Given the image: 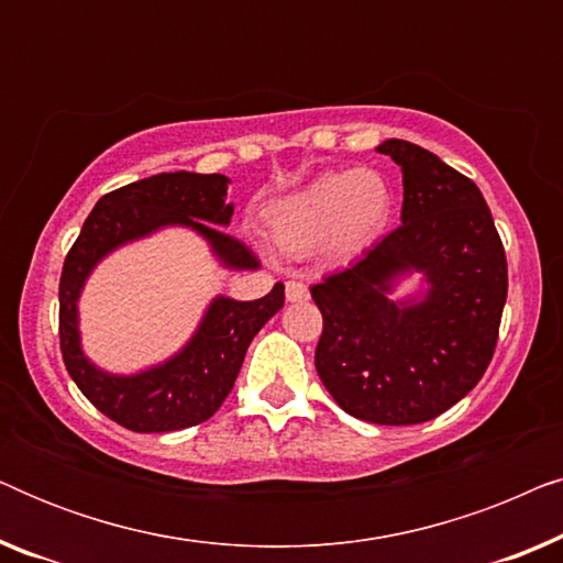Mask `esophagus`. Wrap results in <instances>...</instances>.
Returning <instances> with one entry per match:
<instances>
[{
  "instance_id": "esophagus-1",
  "label": "esophagus",
  "mask_w": 563,
  "mask_h": 563,
  "mask_svg": "<svg viewBox=\"0 0 563 563\" xmlns=\"http://www.w3.org/2000/svg\"><path fill=\"white\" fill-rule=\"evenodd\" d=\"M284 291H287L289 302H305V299H310V289H307L302 282H287L284 284Z\"/></svg>"
}]
</instances>
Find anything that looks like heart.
Masks as SVG:
<instances>
[{
    "instance_id": "obj_1",
    "label": "heart",
    "mask_w": 563,
    "mask_h": 563,
    "mask_svg": "<svg viewBox=\"0 0 563 563\" xmlns=\"http://www.w3.org/2000/svg\"><path fill=\"white\" fill-rule=\"evenodd\" d=\"M387 181L368 168L333 172L284 197L266 214L272 241L284 253L307 256L333 241L343 251H358L389 222Z\"/></svg>"
}]
</instances>
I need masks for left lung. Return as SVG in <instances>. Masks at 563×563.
Segmentation results:
<instances>
[{"label": "left lung", "instance_id": "left-lung-1", "mask_svg": "<svg viewBox=\"0 0 563 563\" xmlns=\"http://www.w3.org/2000/svg\"><path fill=\"white\" fill-rule=\"evenodd\" d=\"M402 168V225L310 289L322 312L314 368L338 405L376 426H418L466 397L487 372L507 299L503 241L468 176L407 141L376 148ZM422 271L415 306L386 297Z\"/></svg>", "mask_w": 563, "mask_h": 563}]
</instances>
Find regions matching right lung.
I'll return each mask as SVG.
<instances>
[{
    "instance_id": "right-lung-1",
    "label": "right lung",
    "mask_w": 563,
    "mask_h": 563,
    "mask_svg": "<svg viewBox=\"0 0 563 563\" xmlns=\"http://www.w3.org/2000/svg\"><path fill=\"white\" fill-rule=\"evenodd\" d=\"M228 176L222 174H156L125 184L95 205L71 251L58 284V338L66 372L99 412L135 430L168 433L210 420L233 389L253 335L282 310L284 284L253 302L218 297L207 310L197 335L179 356L135 376H112L91 366L79 345L76 299L91 268L102 256L161 225H189L210 241L222 264L256 268L249 245L228 235L233 205L225 202Z\"/></svg>"
}]
</instances>
